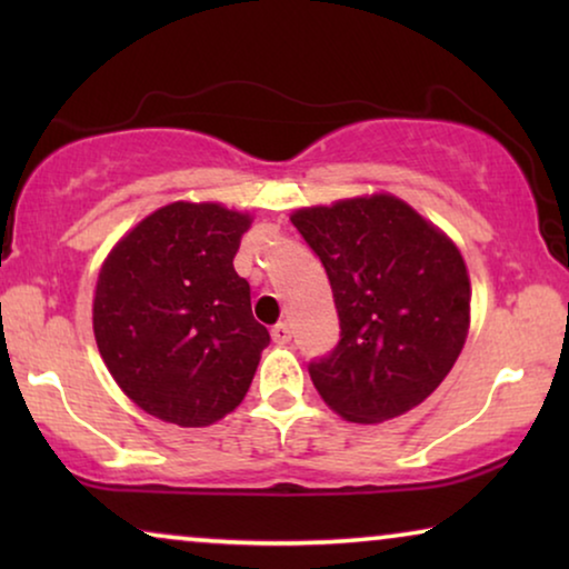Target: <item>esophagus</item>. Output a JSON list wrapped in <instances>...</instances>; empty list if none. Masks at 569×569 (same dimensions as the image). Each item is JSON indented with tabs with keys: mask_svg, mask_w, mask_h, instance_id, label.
Here are the masks:
<instances>
[{
	"mask_svg": "<svg viewBox=\"0 0 569 569\" xmlns=\"http://www.w3.org/2000/svg\"><path fill=\"white\" fill-rule=\"evenodd\" d=\"M271 339H274L277 345H290V339H292L290 326H287V323H277L274 329H271Z\"/></svg>",
	"mask_w": 569,
	"mask_h": 569,
	"instance_id": "esophagus-1",
	"label": "esophagus"
}]
</instances>
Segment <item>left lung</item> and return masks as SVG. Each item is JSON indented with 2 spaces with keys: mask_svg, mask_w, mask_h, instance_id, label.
I'll use <instances>...</instances> for the list:
<instances>
[{
  "mask_svg": "<svg viewBox=\"0 0 569 569\" xmlns=\"http://www.w3.org/2000/svg\"><path fill=\"white\" fill-rule=\"evenodd\" d=\"M292 224L321 259L339 341L308 362L316 391L349 422L422 403L461 355L471 287L458 248L396 197L300 209Z\"/></svg>",
  "mask_w": 569,
  "mask_h": 569,
  "instance_id": "obj_1",
  "label": "left lung"
}]
</instances>
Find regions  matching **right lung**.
Wrapping results in <instances>:
<instances>
[{
    "mask_svg": "<svg viewBox=\"0 0 569 569\" xmlns=\"http://www.w3.org/2000/svg\"><path fill=\"white\" fill-rule=\"evenodd\" d=\"M246 214L176 201L113 248L92 329L116 383L147 415L207 427L243 401L269 331L232 269Z\"/></svg>",
    "mask_w": 569,
    "mask_h": 569,
    "instance_id": "1",
    "label": "right lung"
}]
</instances>
